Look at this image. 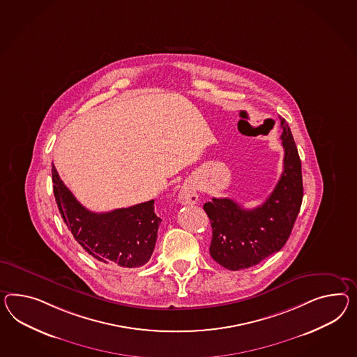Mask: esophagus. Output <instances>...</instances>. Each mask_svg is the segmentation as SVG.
Here are the masks:
<instances>
[{
	"label": "esophagus",
	"mask_w": 357,
	"mask_h": 357,
	"mask_svg": "<svg viewBox=\"0 0 357 357\" xmlns=\"http://www.w3.org/2000/svg\"><path fill=\"white\" fill-rule=\"evenodd\" d=\"M178 202L181 204H195L198 202V192L194 183L192 181L183 183L178 192Z\"/></svg>",
	"instance_id": "esophagus-1"
}]
</instances>
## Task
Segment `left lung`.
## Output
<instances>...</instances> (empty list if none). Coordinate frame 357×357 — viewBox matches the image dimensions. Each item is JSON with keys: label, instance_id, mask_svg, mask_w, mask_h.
I'll list each match as a JSON object with an SVG mask.
<instances>
[{"label": "left lung", "instance_id": "left-lung-1", "mask_svg": "<svg viewBox=\"0 0 357 357\" xmlns=\"http://www.w3.org/2000/svg\"><path fill=\"white\" fill-rule=\"evenodd\" d=\"M281 128L284 172L261 206L246 210L229 198H212L203 204L212 227L211 256L229 271L254 266L280 251L301 210L302 163L284 119H281Z\"/></svg>", "mask_w": 357, "mask_h": 357}]
</instances>
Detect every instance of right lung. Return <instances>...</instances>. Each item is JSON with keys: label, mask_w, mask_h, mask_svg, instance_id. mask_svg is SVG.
<instances>
[{"label": "right lung", "mask_w": 357, "mask_h": 357, "mask_svg": "<svg viewBox=\"0 0 357 357\" xmlns=\"http://www.w3.org/2000/svg\"><path fill=\"white\" fill-rule=\"evenodd\" d=\"M53 189L59 213L76 242L103 264L137 268L146 264L155 247L160 218L154 199L128 208L96 213L86 210L52 167Z\"/></svg>", "instance_id": "right-lung-1"}]
</instances>
